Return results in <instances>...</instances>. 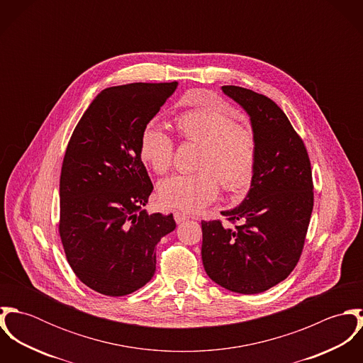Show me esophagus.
Listing matches in <instances>:
<instances>
[{
    "mask_svg": "<svg viewBox=\"0 0 363 363\" xmlns=\"http://www.w3.org/2000/svg\"><path fill=\"white\" fill-rule=\"evenodd\" d=\"M190 216L189 215H186V213H183V212H180V211H176L174 212V220L177 222V223H182V222H184V220H187Z\"/></svg>",
    "mask_w": 363,
    "mask_h": 363,
    "instance_id": "1",
    "label": "esophagus"
}]
</instances>
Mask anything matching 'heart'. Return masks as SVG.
Instances as JSON below:
<instances>
[{
    "label": "heart",
    "mask_w": 363,
    "mask_h": 363,
    "mask_svg": "<svg viewBox=\"0 0 363 363\" xmlns=\"http://www.w3.org/2000/svg\"><path fill=\"white\" fill-rule=\"evenodd\" d=\"M174 127L184 141L203 145L197 160L200 172L177 173L162 180L157 197L163 207L197 212L216 197L219 183L233 193L250 184L257 159V141L250 128L238 125L219 107L186 110L176 116ZM140 150L143 160L156 173L172 167L173 138L155 121L144 127Z\"/></svg>",
    "instance_id": "obj_1"
}]
</instances>
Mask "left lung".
<instances>
[{
  "mask_svg": "<svg viewBox=\"0 0 363 363\" xmlns=\"http://www.w3.org/2000/svg\"><path fill=\"white\" fill-rule=\"evenodd\" d=\"M222 92L250 117L257 159L240 206L203 220L201 257L208 277L232 292L253 295L284 281L301 259L313 211L311 160L286 114L269 98L225 85Z\"/></svg>",
  "mask_w": 363,
  "mask_h": 363,
  "instance_id": "left-lung-1",
  "label": "left lung"
}]
</instances>
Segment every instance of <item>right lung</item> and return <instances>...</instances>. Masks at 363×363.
<instances>
[{
  "label": "right lung",
  "instance_id": "right-lung-1",
  "mask_svg": "<svg viewBox=\"0 0 363 363\" xmlns=\"http://www.w3.org/2000/svg\"><path fill=\"white\" fill-rule=\"evenodd\" d=\"M177 82L102 91L78 121L60 177V236L75 275L106 296H124L155 274L156 245L173 213L143 207L154 190L141 160V134Z\"/></svg>",
  "mask_w": 363,
  "mask_h": 363
}]
</instances>
